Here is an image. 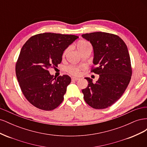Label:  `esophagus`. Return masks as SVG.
<instances>
[{
  "label": "esophagus",
  "instance_id": "1",
  "mask_svg": "<svg viewBox=\"0 0 147 147\" xmlns=\"http://www.w3.org/2000/svg\"><path fill=\"white\" fill-rule=\"evenodd\" d=\"M71 78H72V81H77V80H79L78 78L74 77H72Z\"/></svg>",
  "mask_w": 147,
  "mask_h": 147
}]
</instances>
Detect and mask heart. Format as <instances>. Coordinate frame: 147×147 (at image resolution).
Returning <instances> with one entry per match:
<instances>
[{"label": "heart", "mask_w": 147, "mask_h": 147, "mask_svg": "<svg viewBox=\"0 0 147 147\" xmlns=\"http://www.w3.org/2000/svg\"><path fill=\"white\" fill-rule=\"evenodd\" d=\"M90 44L89 42H88L86 40H81L80 42H79L77 45V47L78 50H80V49H83L85 47H87L88 46H90ZM67 49L64 52V55L66 54L67 51ZM80 69H81V67L76 65H69L68 66L66 67L65 70L69 74L73 75H78L80 74Z\"/></svg>", "instance_id": "heart-1"}]
</instances>
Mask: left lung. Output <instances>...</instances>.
I'll list each match as a JSON object with an SVG mask.
<instances>
[{"mask_svg": "<svg viewBox=\"0 0 147 147\" xmlns=\"http://www.w3.org/2000/svg\"><path fill=\"white\" fill-rule=\"evenodd\" d=\"M92 44L94 65L91 72L99 75L96 83L86 77L84 99L91 107L104 109L115 103L125 91L131 80L132 67L126 43L117 35L96 32L83 34Z\"/></svg>", "mask_w": 147, "mask_h": 147, "instance_id": "8db88e82", "label": "left lung"}]
</instances>
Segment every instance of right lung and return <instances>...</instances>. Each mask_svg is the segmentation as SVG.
<instances>
[{
  "label": "right lung",
  "mask_w": 147,
  "mask_h": 147,
  "mask_svg": "<svg viewBox=\"0 0 147 147\" xmlns=\"http://www.w3.org/2000/svg\"><path fill=\"white\" fill-rule=\"evenodd\" d=\"M78 37L46 32L29 38L22 47L16 63V75L22 92L35 107L50 111L57 108L71 78L67 75L57 78L48 69L57 67L65 49Z\"/></svg>",
  "instance_id": "add662e5"
}]
</instances>
